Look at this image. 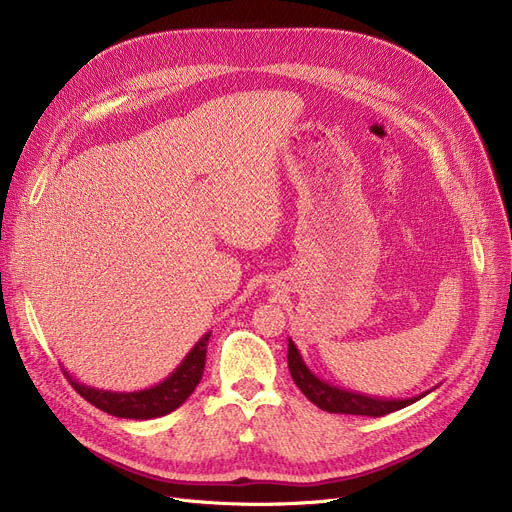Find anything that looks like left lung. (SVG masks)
Segmentation results:
<instances>
[{
	"label": "left lung",
	"mask_w": 512,
	"mask_h": 512,
	"mask_svg": "<svg viewBox=\"0 0 512 512\" xmlns=\"http://www.w3.org/2000/svg\"><path fill=\"white\" fill-rule=\"evenodd\" d=\"M287 367L291 373V379L300 387V392L312 402L319 406L321 410L335 412V415H362V417H383L389 415V412H396L404 406H410L412 402L421 400L425 394L404 398V400H387V398H377V396H364L358 392H350V389H342L337 385H331L323 379L316 377L308 367L296 348V344L291 342V337L287 339Z\"/></svg>",
	"instance_id": "obj_1"
}]
</instances>
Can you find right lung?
I'll return each instance as SVG.
<instances>
[{"label":"right lung","mask_w":512,"mask_h":512,"mask_svg":"<svg viewBox=\"0 0 512 512\" xmlns=\"http://www.w3.org/2000/svg\"><path fill=\"white\" fill-rule=\"evenodd\" d=\"M210 339V331L204 333L196 346H193L185 358L179 362V367L170 373L160 383L137 389V392H110V389H97L91 385L79 383L66 369L64 375L70 385L95 408H100L112 417L118 419H135V421H148L168 415V412L177 410L198 387L204 364H206V346Z\"/></svg>","instance_id":"add662e5"}]
</instances>
